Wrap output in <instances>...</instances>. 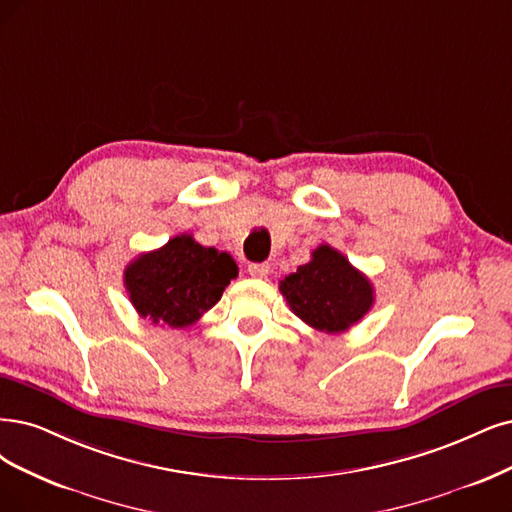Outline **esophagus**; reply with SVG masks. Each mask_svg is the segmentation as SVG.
Returning a JSON list of instances; mask_svg holds the SVG:
<instances>
[{
    "label": "esophagus",
    "instance_id": "1",
    "mask_svg": "<svg viewBox=\"0 0 512 512\" xmlns=\"http://www.w3.org/2000/svg\"><path fill=\"white\" fill-rule=\"evenodd\" d=\"M249 274L253 278H266L270 274V266H268V263H251Z\"/></svg>",
    "mask_w": 512,
    "mask_h": 512
}]
</instances>
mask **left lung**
<instances>
[{
	"label": "left lung",
	"instance_id": "left-lung-1",
	"mask_svg": "<svg viewBox=\"0 0 512 512\" xmlns=\"http://www.w3.org/2000/svg\"><path fill=\"white\" fill-rule=\"evenodd\" d=\"M289 308L316 331L344 333L373 306L369 278L329 244H320L306 266L280 280Z\"/></svg>",
	"mask_w": 512,
	"mask_h": 512
}]
</instances>
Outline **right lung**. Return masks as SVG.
Here are the masks:
<instances>
[{
	"label": "right lung",
	"mask_w": 512,
	"mask_h": 512,
	"mask_svg": "<svg viewBox=\"0 0 512 512\" xmlns=\"http://www.w3.org/2000/svg\"><path fill=\"white\" fill-rule=\"evenodd\" d=\"M236 276L232 255L181 234L130 261L124 285L139 316L154 325L183 329L211 310Z\"/></svg>",
	"instance_id": "add662e5"
}]
</instances>
